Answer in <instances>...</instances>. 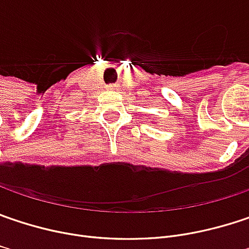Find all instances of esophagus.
<instances>
[{"label":"esophagus","mask_w":249,"mask_h":249,"mask_svg":"<svg viewBox=\"0 0 249 249\" xmlns=\"http://www.w3.org/2000/svg\"><path fill=\"white\" fill-rule=\"evenodd\" d=\"M110 89L111 90H114V86H110Z\"/></svg>","instance_id":"obj_1"}]
</instances>
